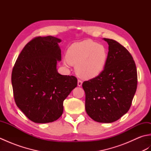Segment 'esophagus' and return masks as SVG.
<instances>
[{"instance_id":"1","label":"esophagus","mask_w":151,"mask_h":151,"mask_svg":"<svg viewBox=\"0 0 151 151\" xmlns=\"http://www.w3.org/2000/svg\"><path fill=\"white\" fill-rule=\"evenodd\" d=\"M82 85V81L81 80H78V86H81Z\"/></svg>"}]
</instances>
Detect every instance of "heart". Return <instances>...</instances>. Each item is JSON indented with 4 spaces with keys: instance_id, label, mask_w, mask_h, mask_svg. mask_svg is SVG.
Wrapping results in <instances>:
<instances>
[{
    "instance_id": "heart-1",
    "label": "heart",
    "mask_w": 151,
    "mask_h": 151,
    "mask_svg": "<svg viewBox=\"0 0 151 151\" xmlns=\"http://www.w3.org/2000/svg\"><path fill=\"white\" fill-rule=\"evenodd\" d=\"M108 58L106 47L97 42L86 40L74 43L67 49L65 65H75V71L84 78H92L103 71Z\"/></svg>"
}]
</instances>
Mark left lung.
<instances>
[{"instance_id":"1","label":"left lung","mask_w":151,"mask_h":151,"mask_svg":"<svg viewBox=\"0 0 151 151\" xmlns=\"http://www.w3.org/2000/svg\"><path fill=\"white\" fill-rule=\"evenodd\" d=\"M108 44L106 66L100 75L83 82L86 111L92 119L110 123L124 115L132 104L137 75L133 58L116 41L104 38Z\"/></svg>"}]
</instances>
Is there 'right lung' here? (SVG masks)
Here are the masks:
<instances>
[{
    "label": "right lung",
    "instance_id": "obj_1",
    "mask_svg": "<svg viewBox=\"0 0 151 151\" xmlns=\"http://www.w3.org/2000/svg\"><path fill=\"white\" fill-rule=\"evenodd\" d=\"M60 42L50 36L34 38L22 50L12 70L15 103L34 123H50L60 117L63 101L77 86L75 76L57 70L62 58Z\"/></svg>",
    "mask_w": 151,
    "mask_h": 151
}]
</instances>
